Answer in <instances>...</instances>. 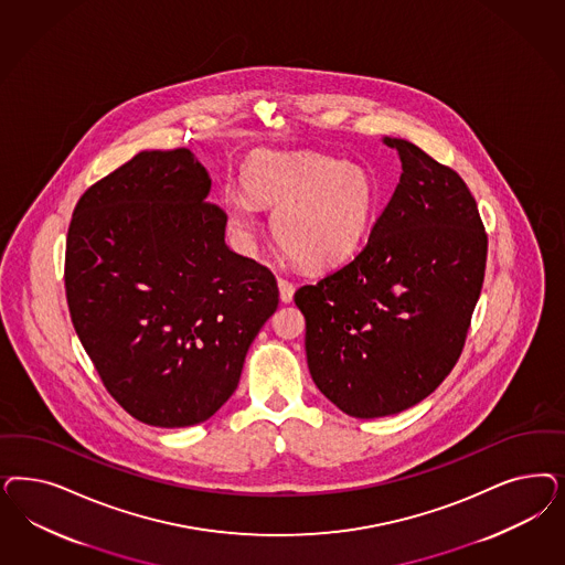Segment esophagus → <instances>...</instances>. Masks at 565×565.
<instances>
[{"label": "esophagus", "mask_w": 565, "mask_h": 565, "mask_svg": "<svg viewBox=\"0 0 565 565\" xmlns=\"http://www.w3.org/2000/svg\"><path fill=\"white\" fill-rule=\"evenodd\" d=\"M278 291H280V299L285 303H289L292 295H295V285H292L291 280H287V278H278Z\"/></svg>", "instance_id": "obj_1"}]
</instances>
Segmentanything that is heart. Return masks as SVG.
I'll return each instance as SVG.
<instances>
[{"label":"heart","mask_w":565,"mask_h":565,"mask_svg":"<svg viewBox=\"0 0 565 565\" xmlns=\"http://www.w3.org/2000/svg\"><path fill=\"white\" fill-rule=\"evenodd\" d=\"M243 191L226 195L241 238L254 237L255 203L273 207L274 235L295 262L322 268L353 254L370 228L379 189L364 166L322 153H270L247 166Z\"/></svg>","instance_id":"1"}]
</instances>
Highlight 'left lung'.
<instances>
[{"label":"left lung","instance_id":"8db88e82","mask_svg":"<svg viewBox=\"0 0 565 565\" xmlns=\"http://www.w3.org/2000/svg\"><path fill=\"white\" fill-rule=\"evenodd\" d=\"M383 141L397 149L403 172L364 249L295 292L313 383L362 419L416 405L454 370L489 247L456 170L405 139Z\"/></svg>","mask_w":565,"mask_h":565}]
</instances>
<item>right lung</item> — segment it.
<instances>
[{
    "label": "right lung",
    "mask_w": 565,
    "mask_h": 565,
    "mask_svg": "<svg viewBox=\"0 0 565 565\" xmlns=\"http://www.w3.org/2000/svg\"><path fill=\"white\" fill-rule=\"evenodd\" d=\"M189 149L141 151L89 186L66 238L74 330L132 418L184 428L235 393L278 308L274 274L226 247V214Z\"/></svg>",
    "instance_id": "obj_1"
}]
</instances>
